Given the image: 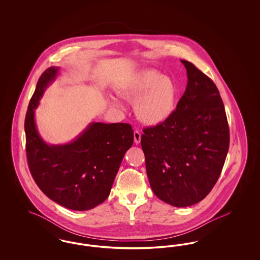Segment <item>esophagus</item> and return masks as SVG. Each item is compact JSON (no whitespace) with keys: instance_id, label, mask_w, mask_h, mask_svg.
<instances>
[{"instance_id":"1","label":"esophagus","mask_w":260,"mask_h":260,"mask_svg":"<svg viewBox=\"0 0 260 260\" xmlns=\"http://www.w3.org/2000/svg\"><path fill=\"white\" fill-rule=\"evenodd\" d=\"M134 138H135V142H136V144L140 143V141H141V134L138 131H135Z\"/></svg>"}]
</instances>
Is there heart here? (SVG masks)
<instances>
[{
    "label": "heart",
    "instance_id": "1",
    "mask_svg": "<svg viewBox=\"0 0 260 260\" xmlns=\"http://www.w3.org/2000/svg\"><path fill=\"white\" fill-rule=\"evenodd\" d=\"M119 93L136 101V117L144 124L158 125L167 122L176 109L179 88L173 78L156 70H144L132 77Z\"/></svg>",
    "mask_w": 260,
    "mask_h": 260
}]
</instances>
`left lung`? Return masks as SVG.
Here are the masks:
<instances>
[{"mask_svg": "<svg viewBox=\"0 0 260 260\" xmlns=\"http://www.w3.org/2000/svg\"><path fill=\"white\" fill-rule=\"evenodd\" d=\"M187 87L173 116L143 129L141 147L154 194L173 207L185 208L206 198L222 171L229 149V125L215 84L181 60Z\"/></svg>", "mask_w": 260, "mask_h": 260, "instance_id": "left-lung-1", "label": "left lung"}]
</instances>
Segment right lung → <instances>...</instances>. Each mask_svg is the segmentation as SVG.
Masks as SVG:
<instances>
[{"instance_id": "1", "label": "right lung", "mask_w": 260, "mask_h": 260, "mask_svg": "<svg viewBox=\"0 0 260 260\" xmlns=\"http://www.w3.org/2000/svg\"><path fill=\"white\" fill-rule=\"evenodd\" d=\"M57 72V67H50L42 74L27 109L28 167L50 200L70 210H90L108 198L124 154L134 143V131L124 123H91L70 143L47 144L38 133L35 109Z\"/></svg>"}]
</instances>
